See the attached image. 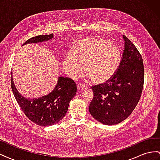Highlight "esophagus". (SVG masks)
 <instances>
[{"mask_svg": "<svg viewBox=\"0 0 160 160\" xmlns=\"http://www.w3.org/2000/svg\"><path fill=\"white\" fill-rule=\"evenodd\" d=\"M87 88V85H84L83 83H78L77 84V89L78 90H82L83 89H85Z\"/></svg>", "mask_w": 160, "mask_h": 160, "instance_id": "1", "label": "esophagus"}]
</instances>
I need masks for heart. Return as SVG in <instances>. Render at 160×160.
I'll use <instances>...</instances> for the list:
<instances>
[{"mask_svg": "<svg viewBox=\"0 0 160 160\" xmlns=\"http://www.w3.org/2000/svg\"><path fill=\"white\" fill-rule=\"evenodd\" d=\"M119 51L114 45L101 38L86 37L77 42L63 63V69L71 78L83 73V67L96 83H105L114 75L118 64Z\"/></svg>", "mask_w": 160, "mask_h": 160, "instance_id": "1", "label": "heart"}]
</instances>
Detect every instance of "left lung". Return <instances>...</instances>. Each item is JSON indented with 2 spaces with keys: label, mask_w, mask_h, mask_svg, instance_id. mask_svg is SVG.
<instances>
[{
  "label": "left lung",
  "mask_w": 160,
  "mask_h": 160,
  "mask_svg": "<svg viewBox=\"0 0 160 160\" xmlns=\"http://www.w3.org/2000/svg\"><path fill=\"white\" fill-rule=\"evenodd\" d=\"M124 50L118 68L104 83L91 87L93 98L89 111L105 125H115L127 119L141 98L144 83L142 57L133 43L123 35Z\"/></svg>",
  "instance_id": "left-lung-1"
}]
</instances>
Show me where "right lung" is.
<instances>
[{
    "label": "right lung",
    "mask_w": 160,
    "mask_h": 160,
    "mask_svg": "<svg viewBox=\"0 0 160 160\" xmlns=\"http://www.w3.org/2000/svg\"><path fill=\"white\" fill-rule=\"evenodd\" d=\"M53 37V34L33 37L27 43H35L48 41ZM11 85L12 93L23 113L31 122L41 126H49L60 122L64 118L70 101L75 95V82L67 77H60L56 87L49 95L38 99H26L19 94L14 87L11 73Z\"/></svg>",
    "instance_id": "add662e5"
}]
</instances>
